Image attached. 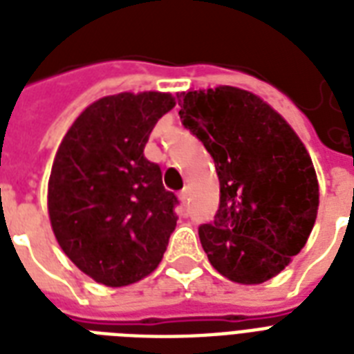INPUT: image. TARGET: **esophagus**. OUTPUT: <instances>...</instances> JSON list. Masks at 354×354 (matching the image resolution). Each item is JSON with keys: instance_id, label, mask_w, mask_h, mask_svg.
I'll list each match as a JSON object with an SVG mask.
<instances>
[{"instance_id": "1", "label": "esophagus", "mask_w": 354, "mask_h": 354, "mask_svg": "<svg viewBox=\"0 0 354 354\" xmlns=\"http://www.w3.org/2000/svg\"><path fill=\"white\" fill-rule=\"evenodd\" d=\"M180 200H182L183 204H187V200H189V189H183V191H180Z\"/></svg>"}]
</instances>
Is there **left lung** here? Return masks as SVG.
<instances>
[{"label": "left lung", "mask_w": 354, "mask_h": 354, "mask_svg": "<svg viewBox=\"0 0 354 354\" xmlns=\"http://www.w3.org/2000/svg\"><path fill=\"white\" fill-rule=\"evenodd\" d=\"M180 119L215 161L221 204L198 227L224 277L259 285L301 252L318 215V180L290 124L263 99L221 86L178 95Z\"/></svg>", "instance_id": "obj_1"}]
</instances>
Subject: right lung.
Instances as JSON below:
<instances>
[{"mask_svg":"<svg viewBox=\"0 0 354 354\" xmlns=\"http://www.w3.org/2000/svg\"><path fill=\"white\" fill-rule=\"evenodd\" d=\"M169 93H118L90 104L55 156L47 209L55 236L97 283L127 286L154 272L176 227V194L145 158Z\"/></svg>","mask_w":354,"mask_h":354,"instance_id":"right-lung-1","label":"right lung"}]
</instances>
